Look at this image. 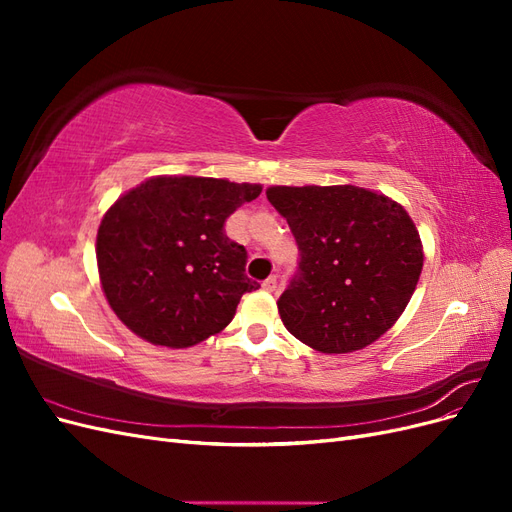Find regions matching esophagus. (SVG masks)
<instances>
[{
    "mask_svg": "<svg viewBox=\"0 0 512 512\" xmlns=\"http://www.w3.org/2000/svg\"><path fill=\"white\" fill-rule=\"evenodd\" d=\"M262 290H265V292H275L277 290V277L275 275L267 277V280L262 282Z\"/></svg>",
    "mask_w": 512,
    "mask_h": 512,
    "instance_id": "34e87169",
    "label": "esophagus"
}]
</instances>
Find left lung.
Listing matches in <instances>:
<instances>
[{"mask_svg": "<svg viewBox=\"0 0 512 512\" xmlns=\"http://www.w3.org/2000/svg\"><path fill=\"white\" fill-rule=\"evenodd\" d=\"M269 203L299 243V275L277 309L324 354L374 344L408 307L423 271L421 235L397 200L359 185H271Z\"/></svg>", "mask_w": 512, "mask_h": 512, "instance_id": "1", "label": "left lung"}]
</instances>
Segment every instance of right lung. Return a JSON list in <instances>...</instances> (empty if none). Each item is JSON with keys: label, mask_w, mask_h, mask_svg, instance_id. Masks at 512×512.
Listing matches in <instances>:
<instances>
[{"label": "right lung", "mask_w": 512, "mask_h": 512, "mask_svg": "<svg viewBox=\"0 0 512 512\" xmlns=\"http://www.w3.org/2000/svg\"><path fill=\"white\" fill-rule=\"evenodd\" d=\"M260 183L156 175L121 194L98 226L96 260L115 316L145 342L190 348L224 331L245 292V247L224 235L228 215Z\"/></svg>", "instance_id": "1"}]
</instances>
